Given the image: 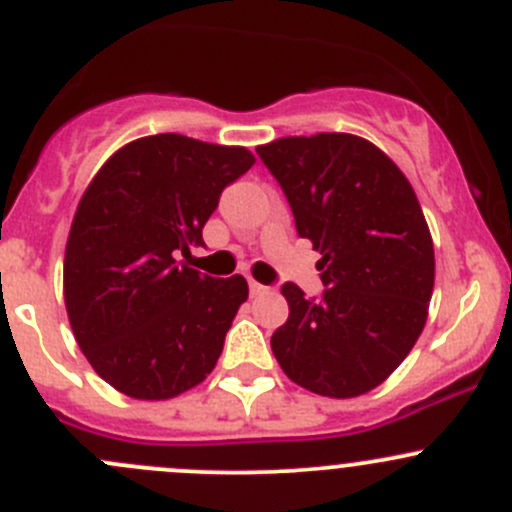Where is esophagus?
<instances>
[{
    "mask_svg": "<svg viewBox=\"0 0 512 512\" xmlns=\"http://www.w3.org/2000/svg\"><path fill=\"white\" fill-rule=\"evenodd\" d=\"M270 292H272L270 287L260 285V282H250V294H252V297H260V294H270Z\"/></svg>",
    "mask_w": 512,
    "mask_h": 512,
    "instance_id": "1",
    "label": "esophagus"
}]
</instances>
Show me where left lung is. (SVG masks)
<instances>
[{"mask_svg":"<svg viewBox=\"0 0 512 512\" xmlns=\"http://www.w3.org/2000/svg\"><path fill=\"white\" fill-rule=\"evenodd\" d=\"M285 190L297 232L322 252V299L282 287L287 322L272 334L282 371L312 394L354 399L384 384L421 337L436 257L409 178L354 133L257 146Z\"/></svg>","mask_w":512,"mask_h":512,"instance_id":"8db88e82","label":"left lung"}]
</instances>
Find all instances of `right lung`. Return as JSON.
I'll return each instance as SVG.
<instances>
[{"label":"right lung","instance_id":"1","mask_svg":"<svg viewBox=\"0 0 512 512\" xmlns=\"http://www.w3.org/2000/svg\"><path fill=\"white\" fill-rule=\"evenodd\" d=\"M255 165L242 146L180 133L136 138L91 178L64 255L71 332L106 384L165 401L208 379L250 289L175 257L203 245L225 185Z\"/></svg>","mask_w":512,"mask_h":512}]
</instances>
